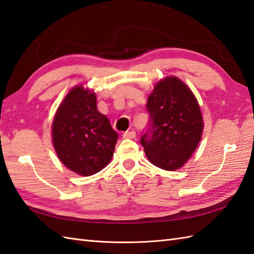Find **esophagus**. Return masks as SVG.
<instances>
[{
  "label": "esophagus",
  "instance_id": "1",
  "mask_svg": "<svg viewBox=\"0 0 254 254\" xmlns=\"http://www.w3.org/2000/svg\"><path fill=\"white\" fill-rule=\"evenodd\" d=\"M134 137H136V132H134L133 130L125 131L123 133V138H125V139H133Z\"/></svg>",
  "mask_w": 254,
  "mask_h": 254
}]
</instances>
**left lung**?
Masks as SVG:
<instances>
[{
  "mask_svg": "<svg viewBox=\"0 0 254 254\" xmlns=\"http://www.w3.org/2000/svg\"><path fill=\"white\" fill-rule=\"evenodd\" d=\"M150 125L140 139L146 156L156 167L175 171L192 156L203 133L198 102L183 81L167 76L148 97Z\"/></svg>",
  "mask_w": 254,
  "mask_h": 254,
  "instance_id": "left-lung-1",
  "label": "left lung"
}]
</instances>
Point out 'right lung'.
Listing matches in <instances>:
<instances>
[{"label": "right lung", "instance_id": "add662e5", "mask_svg": "<svg viewBox=\"0 0 254 254\" xmlns=\"http://www.w3.org/2000/svg\"><path fill=\"white\" fill-rule=\"evenodd\" d=\"M117 138L108 118L97 111L95 93L73 87L53 122V142L60 161L73 172L90 177L110 163Z\"/></svg>", "mask_w": 254, "mask_h": 254}]
</instances>
